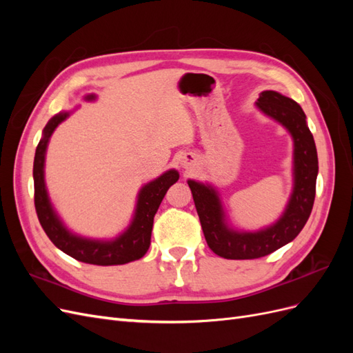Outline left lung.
Listing matches in <instances>:
<instances>
[{
    "label": "left lung",
    "instance_id": "obj_1",
    "mask_svg": "<svg viewBox=\"0 0 353 353\" xmlns=\"http://www.w3.org/2000/svg\"><path fill=\"white\" fill-rule=\"evenodd\" d=\"M256 109L283 125L293 138V190L283 215L259 231L236 230L228 223L218 190L208 183L187 181L208 245L225 259L262 258L293 241L305 227L315 200L318 156L302 108L280 92L263 91Z\"/></svg>",
    "mask_w": 353,
    "mask_h": 353
}]
</instances>
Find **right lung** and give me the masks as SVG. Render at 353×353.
<instances>
[{
    "instance_id": "1",
    "label": "right lung",
    "mask_w": 353,
    "mask_h": 353,
    "mask_svg": "<svg viewBox=\"0 0 353 353\" xmlns=\"http://www.w3.org/2000/svg\"><path fill=\"white\" fill-rule=\"evenodd\" d=\"M87 101L97 99L95 94L83 97ZM72 112H60L52 116L42 131V138L35 152L34 160V185H35V209L41 227L57 249L72 256L73 259L91 265H123L141 259L150 248L154 215L162 203L166 191L179 179L178 170L169 169L165 174L141 187L137 196L134 216L128 228L112 240H95L78 236L72 232L52 208L46 185V153L50 138L56 128L66 121Z\"/></svg>"
}]
</instances>
